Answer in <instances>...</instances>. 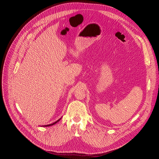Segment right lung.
Segmentation results:
<instances>
[{
	"mask_svg": "<svg viewBox=\"0 0 159 159\" xmlns=\"http://www.w3.org/2000/svg\"><path fill=\"white\" fill-rule=\"evenodd\" d=\"M61 119V118L60 119H58V120H57V121H56V122H54V123H52V124H50V125H44V127H48V126H51V125H54V124H56L57 122H58L59 121H60V120Z\"/></svg>",
	"mask_w": 159,
	"mask_h": 159,
	"instance_id": "right-lung-1",
	"label": "right lung"
}]
</instances>
